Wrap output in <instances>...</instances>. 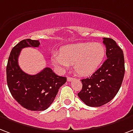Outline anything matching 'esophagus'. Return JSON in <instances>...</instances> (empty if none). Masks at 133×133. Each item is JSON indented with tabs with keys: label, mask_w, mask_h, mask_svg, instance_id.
<instances>
[{
	"label": "esophagus",
	"mask_w": 133,
	"mask_h": 133,
	"mask_svg": "<svg viewBox=\"0 0 133 133\" xmlns=\"http://www.w3.org/2000/svg\"><path fill=\"white\" fill-rule=\"evenodd\" d=\"M67 79H68V82H72V80L74 79V78L70 77H68Z\"/></svg>",
	"instance_id": "esophagus-1"
}]
</instances>
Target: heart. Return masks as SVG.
<instances>
[{
    "label": "heart",
    "mask_w": 133,
    "mask_h": 133,
    "mask_svg": "<svg viewBox=\"0 0 133 133\" xmlns=\"http://www.w3.org/2000/svg\"><path fill=\"white\" fill-rule=\"evenodd\" d=\"M105 54V47L100 42H82L63 46L59 53L52 55L51 62L61 70L72 65L76 73L85 77L97 70Z\"/></svg>",
    "instance_id": "heart-1"
}]
</instances>
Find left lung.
<instances>
[{
  "label": "left lung",
  "instance_id": "8db88e82",
  "mask_svg": "<svg viewBox=\"0 0 133 133\" xmlns=\"http://www.w3.org/2000/svg\"><path fill=\"white\" fill-rule=\"evenodd\" d=\"M107 60L89 78L82 79L79 98L89 107H100L109 103L120 89L125 74L122 49L114 39L103 37Z\"/></svg>",
  "mask_w": 133,
  "mask_h": 133
}]
</instances>
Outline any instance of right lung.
Segmentation results:
<instances>
[{"label":"right lung","mask_w":133,"mask_h":133,"mask_svg":"<svg viewBox=\"0 0 133 133\" xmlns=\"http://www.w3.org/2000/svg\"><path fill=\"white\" fill-rule=\"evenodd\" d=\"M39 40L26 39L12 48L6 68L7 83L13 98L22 107L31 111H43L53 103L60 87L67 78L56 75L50 68L30 75L20 68L18 58L25 47H38Z\"/></svg>","instance_id":"obj_1"}]
</instances>
